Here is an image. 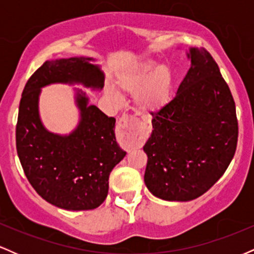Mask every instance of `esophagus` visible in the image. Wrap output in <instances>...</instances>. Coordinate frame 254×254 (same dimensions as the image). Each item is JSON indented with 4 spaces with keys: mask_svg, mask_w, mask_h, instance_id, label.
I'll return each mask as SVG.
<instances>
[{
    "mask_svg": "<svg viewBox=\"0 0 254 254\" xmlns=\"http://www.w3.org/2000/svg\"><path fill=\"white\" fill-rule=\"evenodd\" d=\"M117 129L118 132L121 133L122 141H123L125 147H132V145L141 144L144 138L143 131L139 130L135 122L129 116L125 115V113L118 119Z\"/></svg>",
    "mask_w": 254,
    "mask_h": 254,
    "instance_id": "34e87169",
    "label": "esophagus"
}]
</instances>
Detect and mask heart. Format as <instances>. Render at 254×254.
<instances>
[{"label":"heart","instance_id":"b5f03b06","mask_svg":"<svg viewBox=\"0 0 254 254\" xmlns=\"http://www.w3.org/2000/svg\"><path fill=\"white\" fill-rule=\"evenodd\" d=\"M116 87L119 92L136 94L137 106L143 112H157L170 101L172 74L167 65L155 66L153 61H144L122 71L116 78ZM107 93L115 99L121 98L113 88Z\"/></svg>","mask_w":254,"mask_h":254}]
</instances>
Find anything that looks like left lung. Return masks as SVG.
Listing matches in <instances>:
<instances>
[{
    "label": "left lung",
    "mask_w": 254,
    "mask_h": 254,
    "mask_svg": "<svg viewBox=\"0 0 254 254\" xmlns=\"http://www.w3.org/2000/svg\"><path fill=\"white\" fill-rule=\"evenodd\" d=\"M191 66L172 100L151 113L143 150L144 183L154 196L188 202L223 176L238 143L235 103L217 63L204 48L188 52Z\"/></svg>",
    "instance_id": "obj_1"
}]
</instances>
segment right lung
Wrapping results in <instances>:
<instances>
[{
  "label": "right lung",
  "instance_id": "add662e5",
  "mask_svg": "<svg viewBox=\"0 0 254 254\" xmlns=\"http://www.w3.org/2000/svg\"><path fill=\"white\" fill-rule=\"evenodd\" d=\"M93 58L46 61L26 83L16 124V151L28 182L46 202L65 210H92L109 193V177L124 159L116 141V119L107 117L76 89L80 122L69 135H57L39 117L42 88L52 83L103 89L105 75Z\"/></svg>",
  "mask_w": 254,
  "mask_h": 254
}]
</instances>
